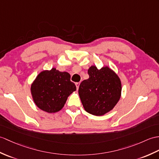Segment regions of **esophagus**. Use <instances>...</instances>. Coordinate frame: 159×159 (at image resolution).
<instances>
[{"label":"esophagus","instance_id":"1","mask_svg":"<svg viewBox=\"0 0 159 159\" xmlns=\"http://www.w3.org/2000/svg\"><path fill=\"white\" fill-rule=\"evenodd\" d=\"M75 84H76V87L77 90H78L79 89V85H80V83H76Z\"/></svg>","mask_w":159,"mask_h":159}]
</instances>
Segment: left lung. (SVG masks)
<instances>
[{
  "label": "left lung",
  "mask_w": 159,
  "mask_h": 159,
  "mask_svg": "<svg viewBox=\"0 0 159 159\" xmlns=\"http://www.w3.org/2000/svg\"><path fill=\"white\" fill-rule=\"evenodd\" d=\"M88 75L89 78L82 81L79 89L81 102L88 113L104 115L114 108L120 98V79L108 67L98 70L92 66Z\"/></svg>",
  "instance_id": "1"
}]
</instances>
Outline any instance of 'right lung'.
<instances>
[{
	"mask_svg": "<svg viewBox=\"0 0 159 159\" xmlns=\"http://www.w3.org/2000/svg\"><path fill=\"white\" fill-rule=\"evenodd\" d=\"M76 89L70 74L54 68L40 72L31 85V93L36 105L49 113L60 111L68 97Z\"/></svg>",
	"mask_w": 159,
	"mask_h": 159,
	"instance_id": "obj_1",
	"label": "right lung"
}]
</instances>
